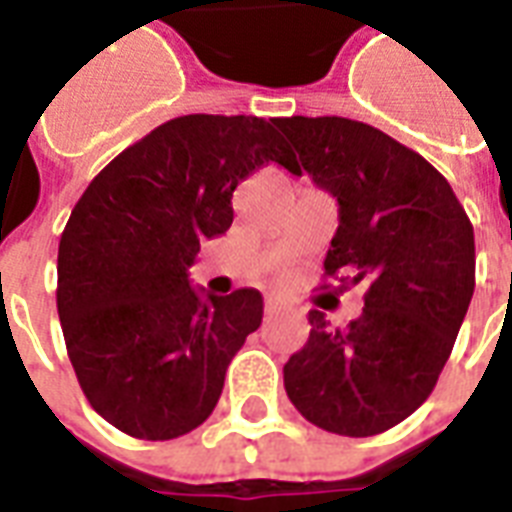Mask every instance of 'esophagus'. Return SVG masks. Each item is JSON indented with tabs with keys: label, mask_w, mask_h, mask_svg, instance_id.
Segmentation results:
<instances>
[{
	"label": "esophagus",
	"mask_w": 512,
	"mask_h": 512,
	"mask_svg": "<svg viewBox=\"0 0 512 512\" xmlns=\"http://www.w3.org/2000/svg\"><path fill=\"white\" fill-rule=\"evenodd\" d=\"M282 310H285V304H282V301L277 299L263 301V315H266V318H274V315H279Z\"/></svg>",
	"instance_id": "1"
}]
</instances>
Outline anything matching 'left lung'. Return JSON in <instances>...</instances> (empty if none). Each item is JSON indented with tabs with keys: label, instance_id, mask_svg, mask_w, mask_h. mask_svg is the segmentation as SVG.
<instances>
[{
	"label": "left lung",
	"instance_id": "left-lung-1",
	"mask_svg": "<svg viewBox=\"0 0 512 512\" xmlns=\"http://www.w3.org/2000/svg\"><path fill=\"white\" fill-rule=\"evenodd\" d=\"M277 128L299 153L293 172H310L340 205L323 277L367 282L345 332L310 310L285 392L318 428L376 436L428 400L450 359L474 293L472 222L439 169L378 128L301 115Z\"/></svg>",
	"mask_w": 512,
	"mask_h": 512
}]
</instances>
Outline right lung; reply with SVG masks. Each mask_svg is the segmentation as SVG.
<instances>
[{
    "label": "right lung",
    "mask_w": 512,
    "mask_h": 512,
    "mask_svg": "<svg viewBox=\"0 0 512 512\" xmlns=\"http://www.w3.org/2000/svg\"><path fill=\"white\" fill-rule=\"evenodd\" d=\"M277 120L183 115L112 158L71 211L57 255V312L79 386L134 439L189 433L219 403L224 373L263 321L255 288L202 299L189 266L233 224L255 169L299 161Z\"/></svg>",
    "instance_id": "obj_1"
}]
</instances>
